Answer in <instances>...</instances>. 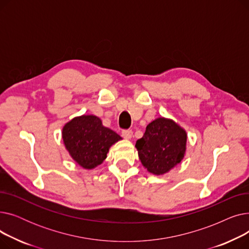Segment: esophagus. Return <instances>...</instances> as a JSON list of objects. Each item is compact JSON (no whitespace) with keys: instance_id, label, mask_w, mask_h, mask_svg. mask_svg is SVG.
<instances>
[{"instance_id":"esophagus-1","label":"esophagus","mask_w":249,"mask_h":249,"mask_svg":"<svg viewBox=\"0 0 249 249\" xmlns=\"http://www.w3.org/2000/svg\"><path fill=\"white\" fill-rule=\"evenodd\" d=\"M132 135H133V132L131 131V130H123L122 131V136L125 139H131Z\"/></svg>"}]
</instances>
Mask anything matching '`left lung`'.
Masks as SVG:
<instances>
[{
  "label": "left lung",
  "instance_id": "obj_1",
  "mask_svg": "<svg viewBox=\"0 0 249 249\" xmlns=\"http://www.w3.org/2000/svg\"><path fill=\"white\" fill-rule=\"evenodd\" d=\"M187 132L175 121L158 118L149 123L142 138L136 141L139 160L147 171L160 176L184 159Z\"/></svg>",
  "mask_w": 249,
  "mask_h": 249
}]
</instances>
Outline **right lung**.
Here are the masks:
<instances>
[{
  "label": "right lung",
  "instance_id": "1",
  "mask_svg": "<svg viewBox=\"0 0 249 249\" xmlns=\"http://www.w3.org/2000/svg\"><path fill=\"white\" fill-rule=\"evenodd\" d=\"M62 139L72 160L82 167L91 169L105 160L109 148L122 138L104 127L97 116L83 115L64 125Z\"/></svg>",
  "mask_w": 249,
  "mask_h": 249
}]
</instances>
